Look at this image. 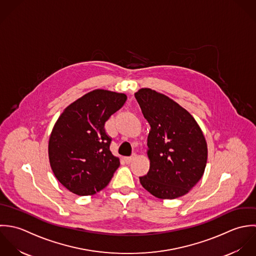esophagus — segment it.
I'll return each mask as SVG.
<instances>
[{
    "mask_svg": "<svg viewBox=\"0 0 256 256\" xmlns=\"http://www.w3.org/2000/svg\"><path fill=\"white\" fill-rule=\"evenodd\" d=\"M136 158V154H132V155L130 156V157H124V161H126V163L130 164V163H132Z\"/></svg>",
    "mask_w": 256,
    "mask_h": 256,
    "instance_id": "esophagus-1",
    "label": "esophagus"
}]
</instances>
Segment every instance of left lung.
<instances>
[{"instance_id": "left-lung-1", "label": "left lung", "mask_w": 256, "mask_h": 256, "mask_svg": "<svg viewBox=\"0 0 256 256\" xmlns=\"http://www.w3.org/2000/svg\"><path fill=\"white\" fill-rule=\"evenodd\" d=\"M150 126L148 175L140 184L154 197L172 200L189 193L203 177L208 159L204 134L194 116L168 96L150 88L134 93Z\"/></svg>"}]
</instances>
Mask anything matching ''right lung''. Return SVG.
Instances as JSON below:
<instances>
[{"instance_id": "right-lung-1", "label": "right lung", "mask_w": 256, "mask_h": 256, "mask_svg": "<svg viewBox=\"0 0 256 256\" xmlns=\"http://www.w3.org/2000/svg\"><path fill=\"white\" fill-rule=\"evenodd\" d=\"M126 101V95L93 90L64 108L48 140V158L56 179L78 196L100 192L120 166L110 150L104 122Z\"/></svg>"}]
</instances>
